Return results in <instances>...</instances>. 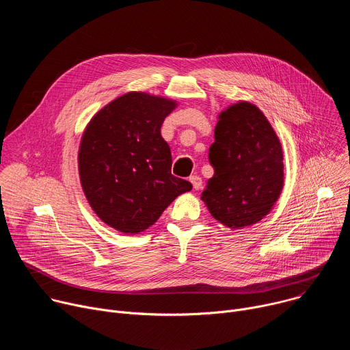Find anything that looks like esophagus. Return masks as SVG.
Masks as SVG:
<instances>
[{
  "label": "esophagus",
  "mask_w": 350,
  "mask_h": 350,
  "mask_svg": "<svg viewBox=\"0 0 350 350\" xmlns=\"http://www.w3.org/2000/svg\"><path fill=\"white\" fill-rule=\"evenodd\" d=\"M189 181H191L193 189H201L202 188V178L199 176H191Z\"/></svg>",
  "instance_id": "esophagus-1"
}]
</instances>
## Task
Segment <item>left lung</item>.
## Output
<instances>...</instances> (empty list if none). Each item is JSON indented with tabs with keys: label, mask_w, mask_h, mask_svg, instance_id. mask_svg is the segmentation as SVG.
I'll list each match as a JSON object with an SVG mask.
<instances>
[{
	"label": "left lung",
	"mask_w": 350,
	"mask_h": 350,
	"mask_svg": "<svg viewBox=\"0 0 350 350\" xmlns=\"http://www.w3.org/2000/svg\"><path fill=\"white\" fill-rule=\"evenodd\" d=\"M209 162L215 174L201 199L216 220L242 228L271 211L284 185L282 148L258 107L238 103L220 113Z\"/></svg>",
	"instance_id": "obj_1"
}]
</instances>
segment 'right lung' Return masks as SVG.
Segmentation results:
<instances>
[{
  "label": "right lung",
  "mask_w": 350,
  "mask_h": 350,
  "mask_svg": "<svg viewBox=\"0 0 350 350\" xmlns=\"http://www.w3.org/2000/svg\"><path fill=\"white\" fill-rule=\"evenodd\" d=\"M170 99L129 92L88 123L80 144L79 173L92 211L124 234L152 226L174 199L192 189L172 174V154L161 135Z\"/></svg>",
  "instance_id": "1"
}]
</instances>
